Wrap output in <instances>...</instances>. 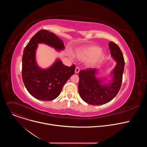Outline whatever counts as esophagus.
<instances>
[{"instance_id":"1","label":"esophagus","mask_w":147,"mask_h":147,"mask_svg":"<svg viewBox=\"0 0 147 147\" xmlns=\"http://www.w3.org/2000/svg\"><path fill=\"white\" fill-rule=\"evenodd\" d=\"M79 72H80V69H79L78 67H76V69H75V73H76V74H77V73H78Z\"/></svg>"}]
</instances>
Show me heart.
I'll return each instance as SVG.
<instances>
[{
	"mask_svg": "<svg viewBox=\"0 0 147 147\" xmlns=\"http://www.w3.org/2000/svg\"><path fill=\"white\" fill-rule=\"evenodd\" d=\"M76 55L81 60L87 59V63L88 65L94 66L102 58L103 53L99 47L95 45H91L78 50Z\"/></svg>",
	"mask_w": 147,
	"mask_h": 147,
	"instance_id": "b5f03b06",
	"label": "heart"
}]
</instances>
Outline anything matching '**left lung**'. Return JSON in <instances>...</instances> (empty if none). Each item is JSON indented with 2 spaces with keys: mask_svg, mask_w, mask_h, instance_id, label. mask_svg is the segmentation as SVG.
<instances>
[{
  "mask_svg": "<svg viewBox=\"0 0 147 147\" xmlns=\"http://www.w3.org/2000/svg\"><path fill=\"white\" fill-rule=\"evenodd\" d=\"M111 56L116 65L110 73L111 80L105 82L107 78L99 79L96 77L98 70L88 68L82 70L78 74V92L82 99L92 105H100L112 100L119 91L124 68L123 53L117 45L109 42Z\"/></svg>",
  "mask_w": 147,
  "mask_h": 147,
  "instance_id": "1",
  "label": "left lung"
}]
</instances>
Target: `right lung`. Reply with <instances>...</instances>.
<instances>
[{
	"label": "right lung",
	"instance_id": "add662e5",
	"mask_svg": "<svg viewBox=\"0 0 147 147\" xmlns=\"http://www.w3.org/2000/svg\"><path fill=\"white\" fill-rule=\"evenodd\" d=\"M39 44H46L58 52L63 51L65 45L55 34L41 30L32 36L23 52L22 78L26 88L36 99L51 100L59 95L65 83L74 74L76 66H66L57 59L48 68L40 67L36 61Z\"/></svg>",
	"mask_w": 147,
	"mask_h": 147
}]
</instances>
